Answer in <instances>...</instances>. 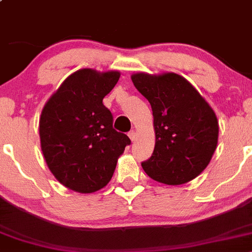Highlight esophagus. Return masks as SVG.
<instances>
[{
	"mask_svg": "<svg viewBox=\"0 0 252 252\" xmlns=\"http://www.w3.org/2000/svg\"><path fill=\"white\" fill-rule=\"evenodd\" d=\"M128 136L130 137V140H131V141H135V140H136V133H135L134 130L129 131V133H128Z\"/></svg>",
	"mask_w": 252,
	"mask_h": 252,
	"instance_id": "34e87169",
	"label": "esophagus"
}]
</instances>
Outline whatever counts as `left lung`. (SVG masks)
Instances as JSON below:
<instances>
[{
  "mask_svg": "<svg viewBox=\"0 0 252 252\" xmlns=\"http://www.w3.org/2000/svg\"><path fill=\"white\" fill-rule=\"evenodd\" d=\"M135 88L151 104L156 145L141 165L151 179L182 185L195 179L213 158L219 122L197 89L174 72L131 76Z\"/></svg>",
  "mask_w": 252,
  "mask_h": 252,
  "instance_id": "8db88e82",
  "label": "left lung"
}]
</instances>
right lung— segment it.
Listing matches in <instances>:
<instances>
[{"label": "right lung", "mask_w": 252, "mask_h": 252, "mask_svg": "<svg viewBox=\"0 0 252 252\" xmlns=\"http://www.w3.org/2000/svg\"><path fill=\"white\" fill-rule=\"evenodd\" d=\"M118 71L82 68L49 97L39 118L42 153L55 179L67 189L93 193L110 182L130 139L112 126L102 99L117 84Z\"/></svg>", "instance_id": "obj_1"}]
</instances>
